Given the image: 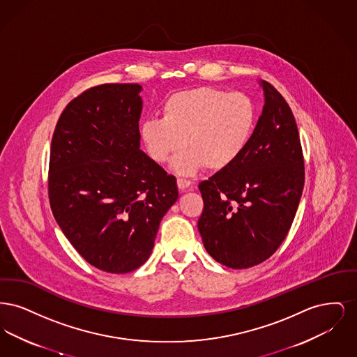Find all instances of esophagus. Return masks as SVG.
Returning <instances> with one entry per match:
<instances>
[{
  "mask_svg": "<svg viewBox=\"0 0 357 357\" xmlns=\"http://www.w3.org/2000/svg\"><path fill=\"white\" fill-rule=\"evenodd\" d=\"M176 185H178V188H179L181 191H186V190H188V188L191 187V182L187 181V179L179 178V179L176 181Z\"/></svg>",
  "mask_w": 357,
  "mask_h": 357,
  "instance_id": "obj_1",
  "label": "esophagus"
}]
</instances>
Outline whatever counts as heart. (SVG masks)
Listing matches in <instances>:
<instances>
[{
  "label": "heart",
  "mask_w": 357,
  "mask_h": 357,
  "mask_svg": "<svg viewBox=\"0 0 357 357\" xmlns=\"http://www.w3.org/2000/svg\"><path fill=\"white\" fill-rule=\"evenodd\" d=\"M257 107L242 92L213 86L181 91L165 102L162 119L140 126L142 142L156 163L172 159L179 175H194L207 167L222 171L237 163L255 134Z\"/></svg>",
  "instance_id": "heart-1"
}]
</instances>
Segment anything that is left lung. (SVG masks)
<instances>
[{
	"label": "left lung",
	"mask_w": 357,
	"mask_h": 357,
	"mask_svg": "<svg viewBox=\"0 0 357 357\" xmlns=\"http://www.w3.org/2000/svg\"><path fill=\"white\" fill-rule=\"evenodd\" d=\"M265 104L245 153L199 183L204 249L217 262L246 269L268 259L287 237L305 182L297 124L282 95L259 83Z\"/></svg>",
	"instance_id": "left-lung-1"
}]
</instances>
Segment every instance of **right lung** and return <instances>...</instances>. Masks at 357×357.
Returning <instances> with one entry per match:
<instances>
[{
    "label": "right lung",
    "instance_id": "1",
    "mask_svg": "<svg viewBox=\"0 0 357 357\" xmlns=\"http://www.w3.org/2000/svg\"><path fill=\"white\" fill-rule=\"evenodd\" d=\"M139 84H102L68 102L52 136L48 194L64 236L102 272H132L151 255L178 186L140 150Z\"/></svg>",
    "mask_w": 357,
    "mask_h": 357
}]
</instances>
